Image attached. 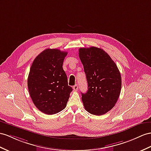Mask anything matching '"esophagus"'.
<instances>
[{
    "label": "esophagus",
    "mask_w": 151,
    "mask_h": 151,
    "mask_svg": "<svg viewBox=\"0 0 151 151\" xmlns=\"http://www.w3.org/2000/svg\"><path fill=\"white\" fill-rule=\"evenodd\" d=\"M73 90H74V91H78V86L77 84H76V85H75L73 87Z\"/></svg>",
    "instance_id": "obj_1"
}]
</instances>
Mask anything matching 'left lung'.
I'll list each match as a JSON object with an SVG mask.
<instances>
[{"mask_svg": "<svg viewBox=\"0 0 151 151\" xmlns=\"http://www.w3.org/2000/svg\"><path fill=\"white\" fill-rule=\"evenodd\" d=\"M88 83L86 93H82L83 106L96 115L107 113L115 106L121 91L122 80L117 65L101 48L94 46L79 49Z\"/></svg>", "mask_w": 151, "mask_h": 151, "instance_id": "1", "label": "left lung"}]
</instances>
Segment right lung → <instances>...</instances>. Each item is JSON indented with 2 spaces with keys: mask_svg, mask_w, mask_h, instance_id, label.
Segmentation results:
<instances>
[{
  "mask_svg": "<svg viewBox=\"0 0 151 151\" xmlns=\"http://www.w3.org/2000/svg\"><path fill=\"white\" fill-rule=\"evenodd\" d=\"M67 54L59 49H46L35 58L30 68L27 82L30 98L45 114L64 110L73 91L63 68Z\"/></svg>",
  "mask_w": 151,
  "mask_h": 151,
  "instance_id": "right-lung-1",
  "label": "right lung"
}]
</instances>
